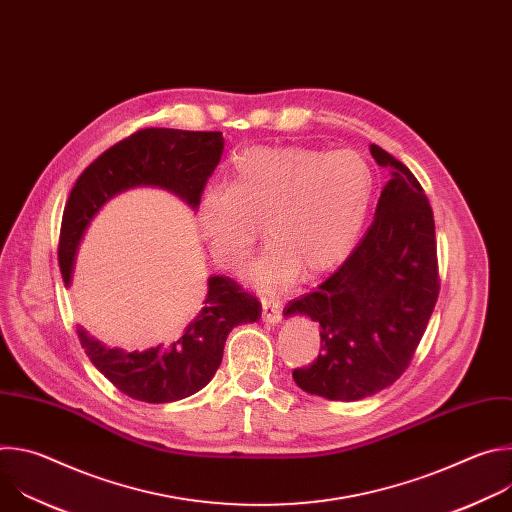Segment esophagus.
<instances>
[{"instance_id": "obj_1", "label": "esophagus", "mask_w": 512, "mask_h": 512, "mask_svg": "<svg viewBox=\"0 0 512 512\" xmlns=\"http://www.w3.org/2000/svg\"><path fill=\"white\" fill-rule=\"evenodd\" d=\"M261 308H263V322L277 324L281 320V304L279 302H275L271 298H263Z\"/></svg>"}]
</instances>
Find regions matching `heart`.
I'll list each match as a JSON object with an SVG mask.
<instances>
[{
  "label": "heart",
  "instance_id": "heart-1",
  "mask_svg": "<svg viewBox=\"0 0 512 512\" xmlns=\"http://www.w3.org/2000/svg\"><path fill=\"white\" fill-rule=\"evenodd\" d=\"M375 194L371 164L356 152L249 148L231 166V184L206 186L196 225L212 259L239 271L259 223L271 239L247 279L259 289L322 273L342 261L367 221Z\"/></svg>",
  "mask_w": 512,
  "mask_h": 512
}]
</instances>
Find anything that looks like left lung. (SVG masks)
<instances>
[{
  "label": "left lung",
  "mask_w": 512,
  "mask_h": 512,
  "mask_svg": "<svg viewBox=\"0 0 512 512\" xmlns=\"http://www.w3.org/2000/svg\"><path fill=\"white\" fill-rule=\"evenodd\" d=\"M371 154L391 172L375 221L350 257L283 316L320 324V354L296 369L310 395L358 401L393 385L409 367L440 294L435 223L421 184L379 145Z\"/></svg>",
  "instance_id": "1"
}]
</instances>
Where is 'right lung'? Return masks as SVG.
Here are the masks:
<instances>
[{"instance_id":"obj_1","label":"right lung","mask_w":512,"mask_h":512,"mask_svg":"<svg viewBox=\"0 0 512 512\" xmlns=\"http://www.w3.org/2000/svg\"><path fill=\"white\" fill-rule=\"evenodd\" d=\"M223 150L221 131L150 127L101 154L79 176L64 206L58 243L64 285L72 281L85 231L113 196L137 186H156L196 210L198 196L221 162ZM259 318L261 304L255 296L225 275H212L204 306L166 346L127 352L105 346L81 326L77 332L89 360L121 393L145 403H172L204 389L221 367L229 332Z\"/></svg>"}]
</instances>
